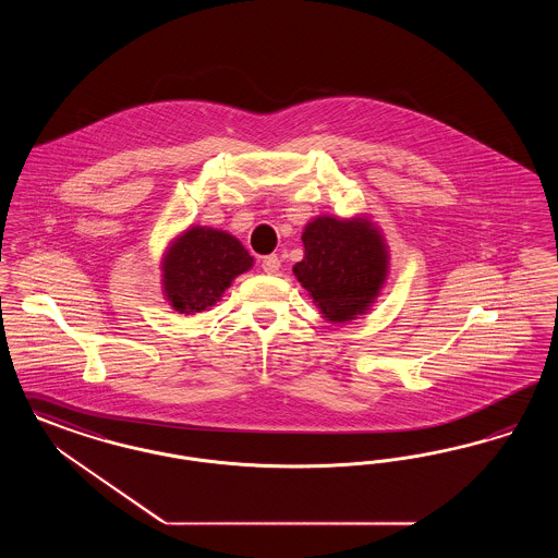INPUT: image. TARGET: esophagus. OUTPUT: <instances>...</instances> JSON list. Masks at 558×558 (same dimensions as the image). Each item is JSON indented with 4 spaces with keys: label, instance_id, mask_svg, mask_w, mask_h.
<instances>
[{
    "label": "esophagus",
    "instance_id": "obj_1",
    "mask_svg": "<svg viewBox=\"0 0 558 558\" xmlns=\"http://www.w3.org/2000/svg\"><path fill=\"white\" fill-rule=\"evenodd\" d=\"M262 268H264V271H268V274H276V271L280 269V259H278V255H276V253H271V255L262 257Z\"/></svg>",
    "mask_w": 558,
    "mask_h": 558
}]
</instances>
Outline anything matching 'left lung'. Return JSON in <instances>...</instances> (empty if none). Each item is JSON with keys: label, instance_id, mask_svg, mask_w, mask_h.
I'll use <instances>...</instances> for the list:
<instances>
[{"label": "left lung", "instance_id": "left-lung-1", "mask_svg": "<svg viewBox=\"0 0 558 558\" xmlns=\"http://www.w3.org/2000/svg\"><path fill=\"white\" fill-rule=\"evenodd\" d=\"M305 257L292 271L328 322L342 324L369 310L388 274L386 243L363 218L319 216L305 226Z\"/></svg>", "mask_w": 558, "mask_h": 558}]
</instances>
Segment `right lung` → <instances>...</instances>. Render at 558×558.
<instances>
[{
  "label": "right lung",
  "instance_id": "right-lung-1",
  "mask_svg": "<svg viewBox=\"0 0 558 558\" xmlns=\"http://www.w3.org/2000/svg\"><path fill=\"white\" fill-rule=\"evenodd\" d=\"M251 266L253 257L232 234L193 226L168 246L161 264L163 294L179 313L205 312Z\"/></svg>",
  "mask_w": 558,
  "mask_h": 558
}]
</instances>
